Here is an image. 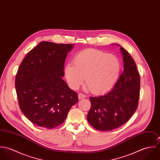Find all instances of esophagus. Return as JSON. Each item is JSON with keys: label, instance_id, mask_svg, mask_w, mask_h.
I'll list each match as a JSON object with an SVG mask.
<instances>
[{"label": "esophagus", "instance_id": "obj_1", "mask_svg": "<svg viewBox=\"0 0 160 160\" xmlns=\"http://www.w3.org/2000/svg\"><path fill=\"white\" fill-rule=\"evenodd\" d=\"M86 95H84V94H83V93H79L78 94V98H79V100H80V99L84 98H86Z\"/></svg>", "mask_w": 160, "mask_h": 160}]
</instances>
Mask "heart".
<instances>
[{
	"label": "heart",
	"instance_id": "b5f03b06",
	"mask_svg": "<svg viewBox=\"0 0 160 160\" xmlns=\"http://www.w3.org/2000/svg\"><path fill=\"white\" fill-rule=\"evenodd\" d=\"M120 67L119 60L113 54L88 49L76 55L73 64L65 66V76L72 89H78L85 79L87 89L95 93H103L113 87Z\"/></svg>",
	"mask_w": 160,
	"mask_h": 160
}]
</instances>
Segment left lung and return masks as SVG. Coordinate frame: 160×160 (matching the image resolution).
<instances>
[{
  "instance_id": "obj_1",
  "label": "left lung",
  "mask_w": 160,
  "mask_h": 160,
  "mask_svg": "<svg viewBox=\"0 0 160 160\" xmlns=\"http://www.w3.org/2000/svg\"><path fill=\"white\" fill-rule=\"evenodd\" d=\"M120 50L123 57L124 70L113 89L105 95L90 97L91 108L87 119L97 130L108 131L119 128L137 110L140 75L129 53L122 47Z\"/></svg>"
}]
</instances>
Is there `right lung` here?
Here are the masks:
<instances>
[{
	"label": "right lung",
	"instance_id": "add662e5",
	"mask_svg": "<svg viewBox=\"0 0 160 160\" xmlns=\"http://www.w3.org/2000/svg\"><path fill=\"white\" fill-rule=\"evenodd\" d=\"M74 44L43 41L23 59L15 78L19 106L33 124L47 129L62 124L78 94L62 79L66 57Z\"/></svg>",
	"mask_w": 160,
	"mask_h": 160
}]
</instances>
